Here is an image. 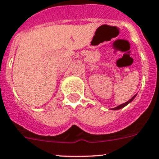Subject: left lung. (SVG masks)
<instances>
[{
    "mask_svg": "<svg viewBox=\"0 0 159 159\" xmlns=\"http://www.w3.org/2000/svg\"><path fill=\"white\" fill-rule=\"evenodd\" d=\"M136 95H137V94H135V95H134V96H133V97L131 98L130 99V100L128 101V102H125V103H124V104H121V105H118V106L115 107V108H111V109H112V110H118V109H121V108H124V107H125L126 105H129V104L130 103V102H132L133 100H134V98L136 97Z\"/></svg>",
    "mask_w": 159,
    "mask_h": 159,
    "instance_id": "1",
    "label": "left lung"
}]
</instances>
